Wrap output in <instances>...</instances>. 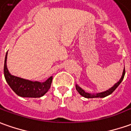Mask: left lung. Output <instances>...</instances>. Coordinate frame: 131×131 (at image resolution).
Instances as JSON below:
<instances>
[{"mask_svg":"<svg viewBox=\"0 0 131 131\" xmlns=\"http://www.w3.org/2000/svg\"><path fill=\"white\" fill-rule=\"evenodd\" d=\"M125 68L123 69V75H122L121 78V80L118 81V82L116 83V84H115L113 87H112L111 88H110L108 90H106V91L103 92H100V93H97L95 95H92V94H90V93H88V92H85L80 88L77 84H76V90H77V92L80 94L81 95L83 96L84 97H86V98H95V97H106V96L109 95L110 94H112L113 92L115 91V90L116 89V88H118V86H119V84L121 83V82L123 80V78H124V76H125Z\"/></svg>","mask_w":131,"mask_h":131,"instance_id":"obj_1","label":"left lung"}]
</instances>
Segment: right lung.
<instances>
[{
	"mask_svg": "<svg viewBox=\"0 0 131 131\" xmlns=\"http://www.w3.org/2000/svg\"><path fill=\"white\" fill-rule=\"evenodd\" d=\"M7 54L8 51L6 53L4 62V76L7 83L13 90V92L18 96L24 97L36 98L45 95L50 88L52 82V77H49L44 82H32L11 75L8 72L6 65Z\"/></svg>",
	"mask_w": 131,
	"mask_h": 131,
	"instance_id": "right-lung-1",
	"label": "right lung"
}]
</instances>
